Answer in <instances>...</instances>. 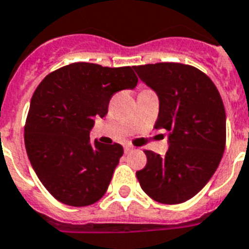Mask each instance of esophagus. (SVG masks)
Listing matches in <instances>:
<instances>
[{
	"label": "esophagus",
	"instance_id": "1",
	"mask_svg": "<svg viewBox=\"0 0 249 249\" xmlns=\"http://www.w3.org/2000/svg\"><path fill=\"white\" fill-rule=\"evenodd\" d=\"M131 151H133V147H131V145H129V144L124 145V152L125 153H129V152H131Z\"/></svg>",
	"mask_w": 249,
	"mask_h": 249
}]
</instances>
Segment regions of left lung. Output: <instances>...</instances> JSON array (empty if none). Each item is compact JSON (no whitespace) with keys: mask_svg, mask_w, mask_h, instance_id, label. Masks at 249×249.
Masks as SVG:
<instances>
[{"mask_svg":"<svg viewBox=\"0 0 249 249\" xmlns=\"http://www.w3.org/2000/svg\"><path fill=\"white\" fill-rule=\"evenodd\" d=\"M134 70L159 97L155 128L169 131L166 155L144 151L147 165L137 178L155 201L183 203L209 183L221 161L226 139L223 100L211 79L191 65L159 62Z\"/></svg>","mask_w":249,"mask_h":249,"instance_id":"left-lung-1","label":"left lung"}]
</instances>
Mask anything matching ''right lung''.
Masks as SVG:
<instances>
[{"label": "right lung", "instance_id": "right-lung-1", "mask_svg": "<svg viewBox=\"0 0 249 249\" xmlns=\"http://www.w3.org/2000/svg\"><path fill=\"white\" fill-rule=\"evenodd\" d=\"M130 66L104 68L74 62L48 74L30 101L24 129L29 161L57 201L89 206L106 193L124 149L90 143L94 118H104L114 93L134 89Z\"/></svg>", "mask_w": 249, "mask_h": 249}]
</instances>
